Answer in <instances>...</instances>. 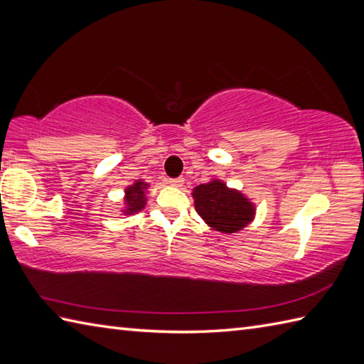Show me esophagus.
Segmentation results:
<instances>
[{"label":"esophagus","instance_id":"obj_1","mask_svg":"<svg viewBox=\"0 0 364 364\" xmlns=\"http://www.w3.org/2000/svg\"><path fill=\"white\" fill-rule=\"evenodd\" d=\"M168 184L170 186H173V188H181L183 184H184V178H173V180H170L168 181Z\"/></svg>","mask_w":364,"mask_h":364}]
</instances>
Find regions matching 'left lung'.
Wrapping results in <instances>:
<instances>
[{
  "mask_svg": "<svg viewBox=\"0 0 364 364\" xmlns=\"http://www.w3.org/2000/svg\"><path fill=\"white\" fill-rule=\"evenodd\" d=\"M196 211L208 227L220 233H237L253 222L257 206L241 191L228 188L219 178L192 189Z\"/></svg>",
  "mask_w": 364,
  "mask_h": 364,
  "instance_id": "left-lung-1",
  "label": "left lung"
}]
</instances>
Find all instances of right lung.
Listing matches in <instances>:
<instances>
[{"label": "right lung", "instance_id": "1", "mask_svg": "<svg viewBox=\"0 0 364 364\" xmlns=\"http://www.w3.org/2000/svg\"><path fill=\"white\" fill-rule=\"evenodd\" d=\"M150 184L144 180H136L133 184L125 188V196H123V215H133L141 213L146 205V192H149Z\"/></svg>", "mask_w": 364, "mask_h": 364}]
</instances>
